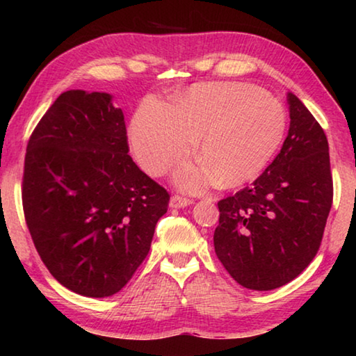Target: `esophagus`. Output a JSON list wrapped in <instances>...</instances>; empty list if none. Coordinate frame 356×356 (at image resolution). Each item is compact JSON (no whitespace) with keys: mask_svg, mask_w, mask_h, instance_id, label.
Returning <instances> with one entry per match:
<instances>
[{"mask_svg":"<svg viewBox=\"0 0 356 356\" xmlns=\"http://www.w3.org/2000/svg\"><path fill=\"white\" fill-rule=\"evenodd\" d=\"M190 204H193V200H190V197H185V196H180V195H174L170 201V206L172 209H182V207L190 206Z\"/></svg>","mask_w":356,"mask_h":356,"instance_id":"obj_1","label":"esophagus"}]
</instances>
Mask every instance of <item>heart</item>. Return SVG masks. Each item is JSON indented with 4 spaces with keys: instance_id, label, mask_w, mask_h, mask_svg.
<instances>
[{
    "instance_id": "heart-1",
    "label": "heart",
    "mask_w": 356,
    "mask_h": 356,
    "mask_svg": "<svg viewBox=\"0 0 356 356\" xmlns=\"http://www.w3.org/2000/svg\"><path fill=\"white\" fill-rule=\"evenodd\" d=\"M287 114L278 99L248 83H200L172 105L149 99L135 113L130 141L140 165L163 176L186 159L201 136L204 161L176 174L177 184L201 191L220 180L232 188L256 179L278 152Z\"/></svg>"
}]
</instances>
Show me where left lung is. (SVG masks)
<instances>
[{"label":"left lung","instance_id":"1","mask_svg":"<svg viewBox=\"0 0 356 356\" xmlns=\"http://www.w3.org/2000/svg\"><path fill=\"white\" fill-rule=\"evenodd\" d=\"M291 127L251 186L218 201L216 257L240 286L272 291L303 272L321 248L333 204L328 140L301 100L287 94Z\"/></svg>","mask_w":356,"mask_h":356}]
</instances>
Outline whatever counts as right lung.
<instances>
[{
    "label": "right lung",
    "instance_id": "1",
    "mask_svg": "<svg viewBox=\"0 0 356 356\" xmlns=\"http://www.w3.org/2000/svg\"><path fill=\"white\" fill-rule=\"evenodd\" d=\"M22 202L53 278L102 298L119 292L146 259L170 193L131 160L111 95L72 89L29 136Z\"/></svg>",
    "mask_w": 356,
    "mask_h": 356
}]
</instances>
